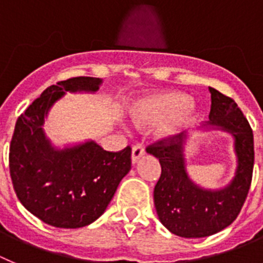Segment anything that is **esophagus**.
<instances>
[{
    "instance_id": "esophagus-1",
    "label": "esophagus",
    "mask_w": 263,
    "mask_h": 263,
    "mask_svg": "<svg viewBox=\"0 0 263 263\" xmlns=\"http://www.w3.org/2000/svg\"><path fill=\"white\" fill-rule=\"evenodd\" d=\"M145 155V149L140 145V144H136V145L132 146V162L136 164L137 161L140 160V157Z\"/></svg>"
}]
</instances>
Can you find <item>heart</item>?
<instances>
[{"label": "heart", "mask_w": 263, "mask_h": 263, "mask_svg": "<svg viewBox=\"0 0 263 263\" xmlns=\"http://www.w3.org/2000/svg\"><path fill=\"white\" fill-rule=\"evenodd\" d=\"M196 105L187 96L178 91H166L137 101L131 107V117L137 124H151L163 120L160 134L170 136L195 115Z\"/></svg>", "instance_id": "b5f03b06"}]
</instances>
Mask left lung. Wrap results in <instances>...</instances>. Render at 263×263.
<instances>
[{
  "label": "left lung",
  "mask_w": 263,
  "mask_h": 263,
  "mask_svg": "<svg viewBox=\"0 0 263 263\" xmlns=\"http://www.w3.org/2000/svg\"><path fill=\"white\" fill-rule=\"evenodd\" d=\"M208 89L211 111L204 127L229 132L235 139L237 167L226 187L208 190L191 181L186 170L183 134L146 146V152L157 157L161 165L153 193L158 219L179 237H207L231 226L240 214L252 183L254 141L249 122L233 99L214 87Z\"/></svg>",
  "instance_id": "obj_1"
}]
</instances>
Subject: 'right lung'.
<instances>
[{
  "mask_svg": "<svg viewBox=\"0 0 263 263\" xmlns=\"http://www.w3.org/2000/svg\"><path fill=\"white\" fill-rule=\"evenodd\" d=\"M102 80L74 77L47 87L18 118L9 152L13 187L27 211L56 228H81L105 212L131 169V146L107 152L96 141L58 149L43 129L65 93H96Z\"/></svg>",
  "mask_w": 263,
  "mask_h": 263,
  "instance_id": "right-lung-1",
  "label": "right lung"
}]
</instances>
